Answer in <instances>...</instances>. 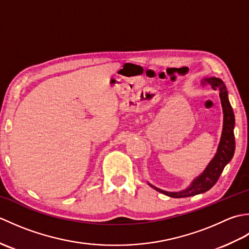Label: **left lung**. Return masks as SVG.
<instances>
[{
	"mask_svg": "<svg viewBox=\"0 0 249 249\" xmlns=\"http://www.w3.org/2000/svg\"><path fill=\"white\" fill-rule=\"evenodd\" d=\"M211 86L214 89H218L219 91V97L221 107H223V113H224V124H223V133H221L220 141L217 147V152H216L215 156L212 158V160L204 171L196 178L194 181L190 183L187 188L179 192H167V190H162L160 188H157L154 185L149 183L151 187L156 189L157 192L161 194H165L169 197L172 198H185V197H192L199 194H203L208 192L209 189L212 188L215 183L217 182L221 172H223L224 168L227 166V163L232 160L234 155L235 150V140H234V113L233 110L229 102L228 98V91L223 80L216 77H208L201 80V86Z\"/></svg>",
	"mask_w": 249,
	"mask_h": 249,
	"instance_id": "obj_1",
	"label": "left lung"
}]
</instances>
